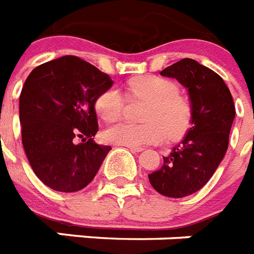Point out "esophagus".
<instances>
[{"instance_id": "obj_1", "label": "esophagus", "mask_w": 254, "mask_h": 254, "mask_svg": "<svg viewBox=\"0 0 254 254\" xmlns=\"http://www.w3.org/2000/svg\"><path fill=\"white\" fill-rule=\"evenodd\" d=\"M126 147L128 148L129 151L131 152H140V151H143V148L141 147H129V145H126Z\"/></svg>"}]
</instances>
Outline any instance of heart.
<instances>
[{
	"instance_id": "b5f03b06",
	"label": "heart",
	"mask_w": 254,
	"mask_h": 254,
	"mask_svg": "<svg viewBox=\"0 0 254 254\" xmlns=\"http://www.w3.org/2000/svg\"><path fill=\"white\" fill-rule=\"evenodd\" d=\"M127 90L135 97L151 101L145 121L147 125H135L122 121L109 126L102 132L105 141L117 145L141 147L148 143H160L170 136H178L188 128L190 122V105L188 99L178 94V89L172 81L161 77L145 74L127 82ZM125 101L117 88H109L98 95L95 101L97 114L103 121L113 122L121 117Z\"/></svg>"
}]
</instances>
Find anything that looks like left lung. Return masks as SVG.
Wrapping results in <instances>:
<instances>
[{
    "label": "left lung",
    "instance_id": "1",
    "mask_svg": "<svg viewBox=\"0 0 254 254\" xmlns=\"http://www.w3.org/2000/svg\"><path fill=\"white\" fill-rule=\"evenodd\" d=\"M160 74L188 89L191 117L184 139L148 178L162 195L184 198L203 188L222 162L236 110L222 77L192 59H182Z\"/></svg>",
    "mask_w": 254,
    "mask_h": 254
}]
</instances>
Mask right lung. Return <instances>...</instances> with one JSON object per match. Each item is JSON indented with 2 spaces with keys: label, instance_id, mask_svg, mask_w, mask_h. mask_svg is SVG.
<instances>
[{
  "label": "right lung",
  "instance_id": "add662e5",
  "mask_svg": "<svg viewBox=\"0 0 254 254\" xmlns=\"http://www.w3.org/2000/svg\"><path fill=\"white\" fill-rule=\"evenodd\" d=\"M113 84L109 74L76 56L44 63L28 74L19 97L22 143L34 173L48 188L78 191L95 177L111 149L93 140L95 101Z\"/></svg>",
  "mask_w": 254,
  "mask_h": 254
}]
</instances>
